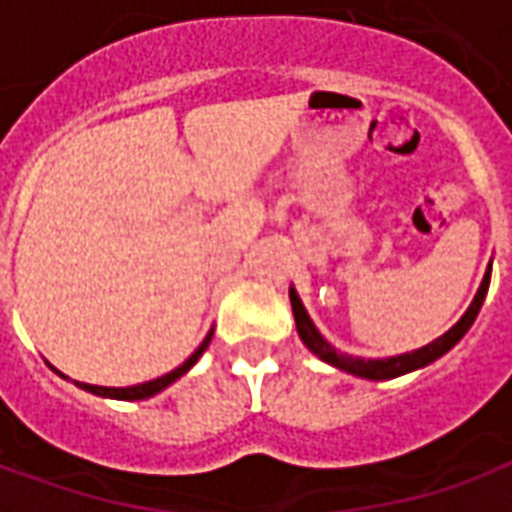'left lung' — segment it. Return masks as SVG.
I'll return each instance as SVG.
<instances>
[{
	"instance_id": "obj_1",
	"label": "left lung",
	"mask_w": 512,
	"mask_h": 512,
	"mask_svg": "<svg viewBox=\"0 0 512 512\" xmlns=\"http://www.w3.org/2000/svg\"><path fill=\"white\" fill-rule=\"evenodd\" d=\"M488 285H491V266L485 271L483 285L477 290V296H474L472 307L463 312V318L455 326H452L450 332H444L439 340H433L425 348H419V351H411V354H400V356H389V359H359V356H348L340 354L334 345H329L321 337V332L315 329V323L310 321V315L304 310V304H301L299 293L290 288V304H293V318H296V329H299V337L304 340V345L310 348L312 354L321 356L323 362H329V365L340 367L345 373H354L359 378H370V381H386V378H397L403 376V373H411V370H419V367L430 365V362H436L439 356H444L450 351L452 345L461 340L463 334L469 332V326L477 318V312L483 307L485 293H488Z\"/></svg>"
}]
</instances>
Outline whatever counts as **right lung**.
Listing matches in <instances>:
<instances>
[{
	"instance_id": "right-lung-1",
	"label": "right lung",
	"mask_w": 512,
	"mask_h": 512,
	"mask_svg": "<svg viewBox=\"0 0 512 512\" xmlns=\"http://www.w3.org/2000/svg\"><path fill=\"white\" fill-rule=\"evenodd\" d=\"M213 332L202 340V345L194 351V354L183 362L180 367H175L172 373H167V376L156 378V381H145V384H136V386H123V389H117V386H95V384H79L82 389H87V392H93V395H101V397H115V400H145V397H153L156 392H161V389H167L172 381H178L183 373H189L191 367H194V362L200 359L202 351L208 348V343H211Z\"/></svg>"
}]
</instances>
